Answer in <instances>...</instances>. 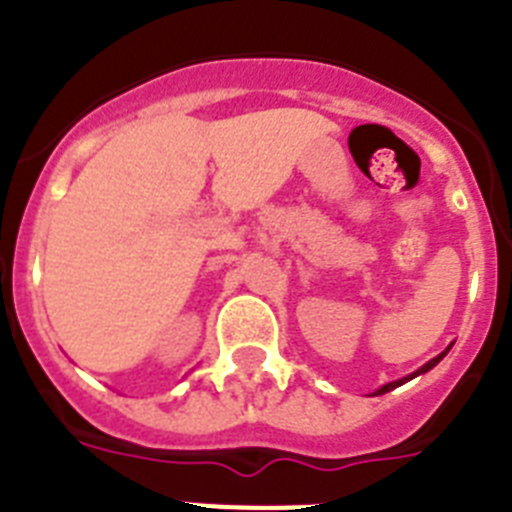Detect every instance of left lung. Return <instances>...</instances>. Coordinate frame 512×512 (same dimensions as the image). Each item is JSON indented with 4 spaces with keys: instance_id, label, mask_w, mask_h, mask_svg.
I'll return each mask as SVG.
<instances>
[{
    "instance_id": "8db88e82",
    "label": "left lung",
    "mask_w": 512,
    "mask_h": 512,
    "mask_svg": "<svg viewBox=\"0 0 512 512\" xmlns=\"http://www.w3.org/2000/svg\"><path fill=\"white\" fill-rule=\"evenodd\" d=\"M449 348H451V346H449ZM449 348H446V351H443V354H438L436 359H431V361H428V364H423V366H420L418 372H415V374H410V377H405V379H397V382H390V384H384V387H379V390L374 392V395H384V392L395 390V387H400V384H405V382H408V379H413V377H418V374H425V372H428V369H433V366H436L438 361L443 359V356L449 354Z\"/></svg>"
}]
</instances>
